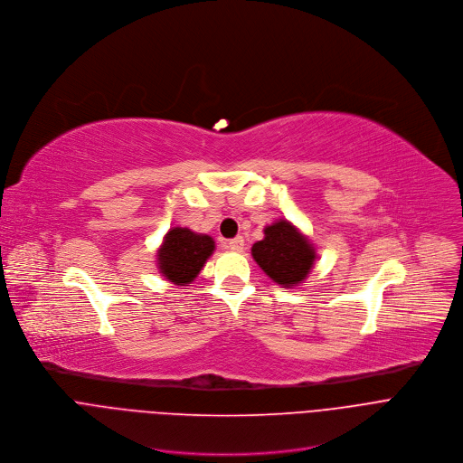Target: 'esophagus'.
I'll list each match as a JSON object with an SVG mask.
<instances>
[{"label":"esophagus","instance_id":"obj_1","mask_svg":"<svg viewBox=\"0 0 463 463\" xmlns=\"http://www.w3.org/2000/svg\"><path fill=\"white\" fill-rule=\"evenodd\" d=\"M228 248H230L232 251H242V250H244V239H242V237L232 239V241L228 242Z\"/></svg>","mask_w":463,"mask_h":463}]
</instances>
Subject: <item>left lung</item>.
Listing matches in <instances>:
<instances>
[{"instance_id": "left-lung-1", "label": "left lung", "mask_w": 463, "mask_h": 463, "mask_svg": "<svg viewBox=\"0 0 463 463\" xmlns=\"http://www.w3.org/2000/svg\"><path fill=\"white\" fill-rule=\"evenodd\" d=\"M262 232V241L251 246L253 260L279 287H301L317 260L314 242L288 219H277Z\"/></svg>"}]
</instances>
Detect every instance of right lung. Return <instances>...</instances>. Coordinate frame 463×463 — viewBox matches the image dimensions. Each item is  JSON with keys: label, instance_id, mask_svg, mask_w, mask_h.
I'll return each mask as SVG.
<instances>
[{"label": "right lung", "instance_id": "right-lung-1", "mask_svg": "<svg viewBox=\"0 0 463 463\" xmlns=\"http://www.w3.org/2000/svg\"><path fill=\"white\" fill-rule=\"evenodd\" d=\"M213 251V237L175 226L164 235L155 255V264L158 273L171 285L190 287Z\"/></svg>", "mask_w": 463, "mask_h": 463}]
</instances>
